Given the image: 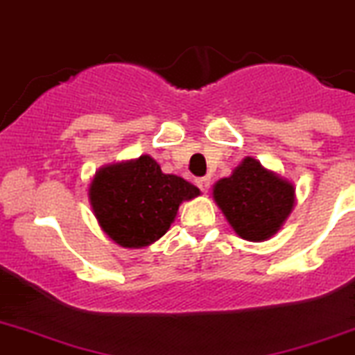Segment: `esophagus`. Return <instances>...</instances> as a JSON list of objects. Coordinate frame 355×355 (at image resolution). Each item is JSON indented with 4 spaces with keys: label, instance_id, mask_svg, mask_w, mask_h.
Wrapping results in <instances>:
<instances>
[{
    "label": "esophagus",
    "instance_id": "1",
    "mask_svg": "<svg viewBox=\"0 0 355 355\" xmlns=\"http://www.w3.org/2000/svg\"><path fill=\"white\" fill-rule=\"evenodd\" d=\"M196 184H198V187L201 189L202 192H208V189H209V178L208 177L198 178V180H196Z\"/></svg>",
    "mask_w": 355,
    "mask_h": 355
}]
</instances>
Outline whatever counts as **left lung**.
Returning a JSON list of instances; mask_svg holds the SVG:
<instances>
[{"mask_svg":"<svg viewBox=\"0 0 355 355\" xmlns=\"http://www.w3.org/2000/svg\"><path fill=\"white\" fill-rule=\"evenodd\" d=\"M213 199L237 236L258 243L286 222L295 206V185L260 161L244 157L230 177L213 185Z\"/></svg>","mask_w":355,"mask_h":355,"instance_id":"left-lung-1","label":"left lung"}]
</instances>
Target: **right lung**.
<instances>
[{"instance_id": "add662e5", "label": "right lung", "mask_w": 355, "mask_h": 355, "mask_svg": "<svg viewBox=\"0 0 355 355\" xmlns=\"http://www.w3.org/2000/svg\"><path fill=\"white\" fill-rule=\"evenodd\" d=\"M199 196V189L177 175H166L150 156L107 164L88 189L98 225L123 248H144L166 234L178 206Z\"/></svg>"}]
</instances>
